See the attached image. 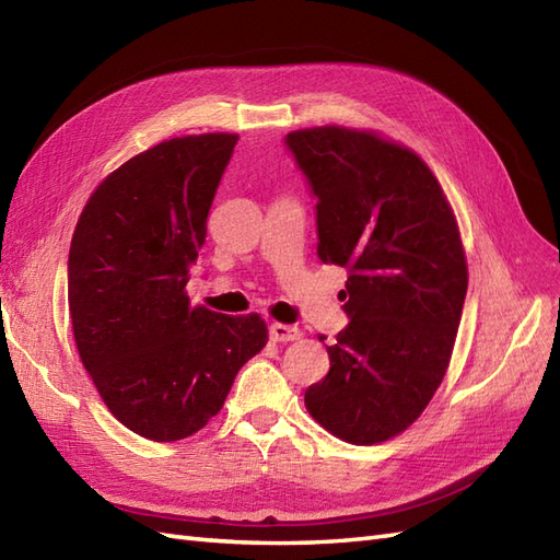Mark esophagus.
Wrapping results in <instances>:
<instances>
[{
    "mask_svg": "<svg viewBox=\"0 0 560 560\" xmlns=\"http://www.w3.org/2000/svg\"><path fill=\"white\" fill-rule=\"evenodd\" d=\"M303 331L298 326H289V324H271L269 326V338L275 342H293L300 340Z\"/></svg>",
    "mask_w": 560,
    "mask_h": 560,
    "instance_id": "obj_1",
    "label": "esophagus"
}]
</instances>
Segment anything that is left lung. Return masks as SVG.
<instances>
[{
    "instance_id": "8db88e82",
    "label": "left lung",
    "mask_w": 560,
    "mask_h": 560,
    "mask_svg": "<svg viewBox=\"0 0 560 560\" xmlns=\"http://www.w3.org/2000/svg\"><path fill=\"white\" fill-rule=\"evenodd\" d=\"M283 141L317 200L319 260L348 269L350 324L305 407L340 440L383 442L421 417L447 371L468 289L462 236L433 172L399 143L348 127Z\"/></svg>"
}]
</instances>
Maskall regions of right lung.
<instances>
[{"instance_id":"add662e5","label":"right lung","mask_w":560,"mask_h":560,"mask_svg":"<svg viewBox=\"0 0 560 560\" xmlns=\"http://www.w3.org/2000/svg\"><path fill=\"white\" fill-rule=\"evenodd\" d=\"M236 141L177 137L130 158L90 196L70 241L80 360L113 417L155 442L203 428L267 346L257 314L191 307L184 291Z\"/></svg>"}]
</instances>
